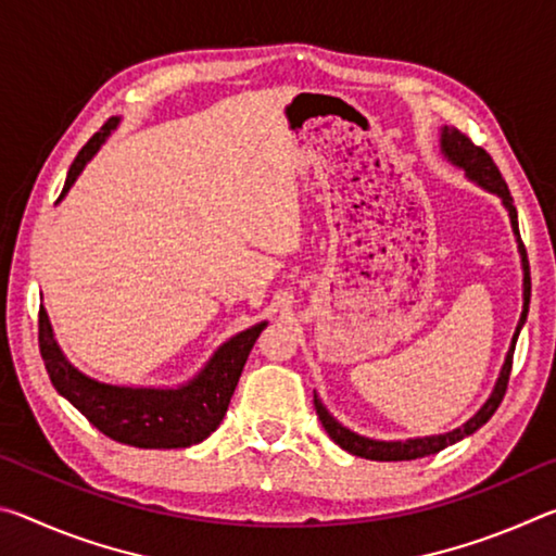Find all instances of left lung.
I'll use <instances>...</instances> for the list:
<instances>
[{
	"label": "left lung",
	"mask_w": 556,
	"mask_h": 556,
	"mask_svg": "<svg viewBox=\"0 0 556 556\" xmlns=\"http://www.w3.org/2000/svg\"><path fill=\"white\" fill-rule=\"evenodd\" d=\"M441 154H444L454 166L464 168L470 181H476L478 186H483L485 191L495 193L497 199L503 201L507 215H510V225H513V232L517 238V250H520V257H522V316H520V324H517V328H515L510 351H507V355H505L501 378H497V382H495L493 394L488 397L483 407L466 421L464 427H458L454 431H446V434L407 439V441H375V439L355 434V431L345 429L343 425H338V421L331 417V414H328V409L321 404V400H318V394H314V407H316L318 419H321L324 429L328 431V437H331L338 446L345 448L348 454L361 456V458H370V460L425 458V456H431V454H439L441 448L456 444V441H460L464 437L473 434L476 429H481L485 421L493 417L495 409L501 407V402L505 397L507 380H510V370H513L515 343H517V336H520V328H522L525 318H527V308H530V262H527L525 244L520 240V228H517V211L513 205V195H510V191H507L505 178L501 176V172H497V166L491 159V154H488L485 149L476 147L464 135V131H458L456 127H441Z\"/></svg>",
	"instance_id": "obj_1"
}]
</instances>
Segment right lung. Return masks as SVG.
Returning <instances> with one entry per match:
<instances>
[{
  "label": "right lung",
  "mask_w": 556,
  "mask_h": 556,
  "mask_svg": "<svg viewBox=\"0 0 556 556\" xmlns=\"http://www.w3.org/2000/svg\"><path fill=\"white\" fill-rule=\"evenodd\" d=\"M117 122V117L108 119L80 149L65 176L59 201L68 193L90 159L98 154ZM265 326L267 321H262L232 336L213 353L193 380L178 388H122V384L88 378L86 372L73 368L55 343L43 306L39 308V351L55 392L63 394L102 434L137 448H186L201 444L218 429L232 392L238 388L244 361Z\"/></svg>",
  "instance_id": "obj_1"
}]
</instances>
